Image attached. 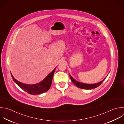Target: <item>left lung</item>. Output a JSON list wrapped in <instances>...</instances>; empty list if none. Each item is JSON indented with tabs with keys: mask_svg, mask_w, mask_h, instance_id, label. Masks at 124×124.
I'll list each match as a JSON object with an SVG mask.
<instances>
[{
	"mask_svg": "<svg viewBox=\"0 0 124 124\" xmlns=\"http://www.w3.org/2000/svg\"><path fill=\"white\" fill-rule=\"evenodd\" d=\"M70 76V78H71V81L78 88H81V89H93L94 88H95L97 87H98L102 82L103 81L106 79V78H105L103 80H102L101 81L97 83H95V84H85V83H81V82H78L77 81H76V80H75L70 75H69Z\"/></svg>",
	"mask_w": 124,
	"mask_h": 124,
	"instance_id": "8db88e82",
	"label": "left lung"
}]
</instances>
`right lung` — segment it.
<instances>
[{
    "mask_svg": "<svg viewBox=\"0 0 124 124\" xmlns=\"http://www.w3.org/2000/svg\"><path fill=\"white\" fill-rule=\"evenodd\" d=\"M55 70V68L41 82L33 85L27 84L20 82L15 78L12 74L11 75L14 81L24 91L31 94L36 95L45 93L49 89L52 83Z\"/></svg>",
    "mask_w": 124,
    "mask_h": 124,
    "instance_id": "obj_1",
    "label": "right lung"
}]
</instances>
